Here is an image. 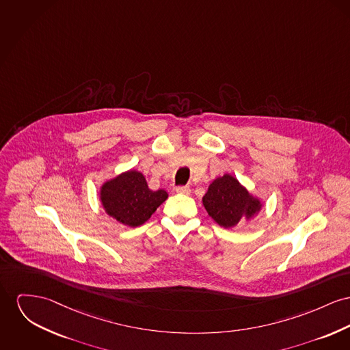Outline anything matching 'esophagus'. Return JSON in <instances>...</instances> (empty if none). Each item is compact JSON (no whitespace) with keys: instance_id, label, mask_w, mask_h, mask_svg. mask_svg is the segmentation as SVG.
<instances>
[{"instance_id":"obj_1","label":"esophagus","mask_w":350,"mask_h":350,"mask_svg":"<svg viewBox=\"0 0 350 350\" xmlns=\"http://www.w3.org/2000/svg\"><path fill=\"white\" fill-rule=\"evenodd\" d=\"M176 192L183 193V195H189V193H191V188L188 186L178 187V188H176Z\"/></svg>"}]
</instances>
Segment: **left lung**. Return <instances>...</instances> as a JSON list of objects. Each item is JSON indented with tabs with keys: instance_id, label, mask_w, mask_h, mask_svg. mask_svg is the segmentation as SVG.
<instances>
[{
	"instance_id": "obj_1",
	"label": "left lung",
	"mask_w": 350,
	"mask_h": 350,
	"mask_svg": "<svg viewBox=\"0 0 350 350\" xmlns=\"http://www.w3.org/2000/svg\"><path fill=\"white\" fill-rule=\"evenodd\" d=\"M203 206L211 217L223 228H233L240 221H250L264 204L231 174L217 176L204 193Z\"/></svg>"
}]
</instances>
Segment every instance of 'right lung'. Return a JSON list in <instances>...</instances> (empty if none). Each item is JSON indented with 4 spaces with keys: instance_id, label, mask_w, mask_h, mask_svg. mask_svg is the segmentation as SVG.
Returning <instances> with one entry per match:
<instances>
[{
    "instance_id": "1",
    "label": "right lung",
    "mask_w": 350,
    "mask_h": 350,
    "mask_svg": "<svg viewBox=\"0 0 350 350\" xmlns=\"http://www.w3.org/2000/svg\"><path fill=\"white\" fill-rule=\"evenodd\" d=\"M168 193L164 189L148 188L144 175L129 170L107 179L99 188V200L105 212L126 227H139L164 203Z\"/></svg>"
}]
</instances>
